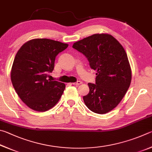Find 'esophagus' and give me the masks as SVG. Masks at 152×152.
I'll return each instance as SVG.
<instances>
[{
  "label": "esophagus",
  "instance_id": "obj_1",
  "mask_svg": "<svg viewBox=\"0 0 152 152\" xmlns=\"http://www.w3.org/2000/svg\"><path fill=\"white\" fill-rule=\"evenodd\" d=\"M80 84H82V81H78L75 82V83H73V85H74V86H78V85H80Z\"/></svg>",
  "mask_w": 152,
  "mask_h": 152
}]
</instances>
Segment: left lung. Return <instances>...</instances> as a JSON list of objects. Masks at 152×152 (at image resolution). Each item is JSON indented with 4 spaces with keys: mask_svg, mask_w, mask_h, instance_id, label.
I'll return each mask as SVG.
<instances>
[{
    "mask_svg": "<svg viewBox=\"0 0 152 152\" xmlns=\"http://www.w3.org/2000/svg\"><path fill=\"white\" fill-rule=\"evenodd\" d=\"M73 47L97 70L95 83H88L85 104L93 112L105 114L117 107L129 87L132 69L126 52L110 34H94L74 42Z\"/></svg>",
    "mask_w": 152,
    "mask_h": 152,
    "instance_id": "obj_1",
    "label": "left lung"
}]
</instances>
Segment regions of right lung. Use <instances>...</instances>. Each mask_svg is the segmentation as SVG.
<instances>
[{
  "instance_id": "1",
  "label": "right lung",
  "mask_w": 152,
  "mask_h": 152,
  "mask_svg": "<svg viewBox=\"0 0 152 152\" xmlns=\"http://www.w3.org/2000/svg\"><path fill=\"white\" fill-rule=\"evenodd\" d=\"M68 44L48 39L26 42L16 54L10 79L16 92L29 108L46 111L57 104L65 84L47 79L54 69L55 57Z\"/></svg>"
}]
</instances>
